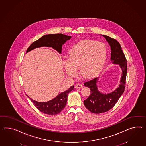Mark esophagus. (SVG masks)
Here are the masks:
<instances>
[{"label": "esophagus", "mask_w": 146, "mask_h": 146, "mask_svg": "<svg viewBox=\"0 0 146 146\" xmlns=\"http://www.w3.org/2000/svg\"><path fill=\"white\" fill-rule=\"evenodd\" d=\"M75 88H82L83 86H82V84H76V85H75Z\"/></svg>", "instance_id": "1"}]
</instances>
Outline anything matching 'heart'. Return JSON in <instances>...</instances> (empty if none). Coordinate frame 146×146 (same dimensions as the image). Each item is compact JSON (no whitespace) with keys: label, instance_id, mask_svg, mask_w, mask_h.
<instances>
[{"label":"heart","instance_id":"heart-1","mask_svg":"<svg viewBox=\"0 0 146 146\" xmlns=\"http://www.w3.org/2000/svg\"><path fill=\"white\" fill-rule=\"evenodd\" d=\"M106 56V48L100 42L82 40L74 45L68 53V59L63 61L65 71L68 76L74 77L79 67L84 78L96 75L103 67Z\"/></svg>","mask_w":146,"mask_h":146}]
</instances>
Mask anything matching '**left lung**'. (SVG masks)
Wrapping results in <instances>:
<instances>
[{
    "label": "left lung",
    "instance_id": "8db88e82",
    "mask_svg": "<svg viewBox=\"0 0 146 146\" xmlns=\"http://www.w3.org/2000/svg\"><path fill=\"white\" fill-rule=\"evenodd\" d=\"M101 35L105 38L111 46V61L113 64H119L122 72L120 85L110 93H103L99 91L96 84L98 77L84 82V85L90 88L91 94L84 101V103L90 112L95 114L106 112L113 108L124 91L127 74V60L120 43L107 35Z\"/></svg>",
    "mask_w": 146,
    "mask_h": 146
}]
</instances>
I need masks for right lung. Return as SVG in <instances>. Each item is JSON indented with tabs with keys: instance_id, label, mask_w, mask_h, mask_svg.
<instances>
[{
	"instance_id": "right-lung-1",
	"label": "right lung",
	"mask_w": 146,
	"mask_h": 146,
	"mask_svg": "<svg viewBox=\"0 0 146 146\" xmlns=\"http://www.w3.org/2000/svg\"><path fill=\"white\" fill-rule=\"evenodd\" d=\"M71 36H68L62 34H46L36 41L32 43L26 51V53L30 51L39 47L46 46L51 47L59 53H61L62 46L67 41L69 40ZM74 86H71L68 90L59 94L56 97L48 102H39L34 101L30 98L38 110L46 114L56 115L60 113L64 108L67 101L68 95L71 90H74Z\"/></svg>"
}]
</instances>
